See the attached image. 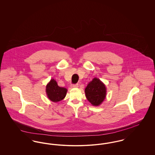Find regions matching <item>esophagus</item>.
Listing matches in <instances>:
<instances>
[{
    "label": "esophagus",
    "mask_w": 155,
    "mask_h": 155,
    "mask_svg": "<svg viewBox=\"0 0 155 155\" xmlns=\"http://www.w3.org/2000/svg\"><path fill=\"white\" fill-rule=\"evenodd\" d=\"M71 88H78V84H73L71 85Z\"/></svg>",
    "instance_id": "esophagus-1"
}]
</instances>
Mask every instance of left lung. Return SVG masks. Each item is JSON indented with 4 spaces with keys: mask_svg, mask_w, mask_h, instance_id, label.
<instances>
[{
    "mask_svg": "<svg viewBox=\"0 0 155 155\" xmlns=\"http://www.w3.org/2000/svg\"><path fill=\"white\" fill-rule=\"evenodd\" d=\"M106 87L103 82L95 77L85 89V93L89 102L94 106L101 105L106 97Z\"/></svg>",
    "mask_w": 155,
    "mask_h": 155,
    "instance_id": "left-lung-1",
    "label": "left lung"
}]
</instances>
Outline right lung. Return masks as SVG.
Here are the masks:
<instances>
[{
    "label": "right lung",
    "mask_w": 155,
    "mask_h": 155,
    "mask_svg": "<svg viewBox=\"0 0 155 155\" xmlns=\"http://www.w3.org/2000/svg\"><path fill=\"white\" fill-rule=\"evenodd\" d=\"M67 89L58 86L55 80L52 78L46 86V93L48 97L53 102L62 101L66 96Z\"/></svg>",
    "instance_id": "1"
}]
</instances>
